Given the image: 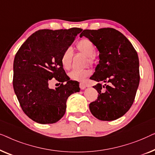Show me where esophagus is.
<instances>
[{"instance_id":"34e87169","label":"esophagus","mask_w":155,"mask_h":155,"mask_svg":"<svg viewBox=\"0 0 155 155\" xmlns=\"http://www.w3.org/2000/svg\"><path fill=\"white\" fill-rule=\"evenodd\" d=\"M79 87H80V88L81 89V90H84V89L87 87V85L85 84V83H80Z\"/></svg>"}]
</instances>
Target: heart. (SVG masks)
Returning <instances> with one entry per match:
<instances>
[{
  "mask_svg": "<svg viewBox=\"0 0 155 155\" xmlns=\"http://www.w3.org/2000/svg\"><path fill=\"white\" fill-rule=\"evenodd\" d=\"M77 48L80 53L87 56L88 61L90 63L93 62V56L95 55L96 49L95 45L92 41L88 38H83L77 43ZM73 52L71 48H68L63 52L62 57H61V64L63 68L65 69H70L72 61ZM91 71L89 69H81L78 70L74 69L69 73V77L70 79L75 81H84L90 75Z\"/></svg>",
  "mask_w": 155,
  "mask_h": 155,
  "instance_id": "heart-1",
  "label": "heart"
}]
</instances>
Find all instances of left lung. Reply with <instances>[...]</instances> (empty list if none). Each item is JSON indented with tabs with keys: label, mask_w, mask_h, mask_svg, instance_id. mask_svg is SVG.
Segmentation results:
<instances>
[{
	"label": "left lung",
	"mask_w": 155,
	"mask_h": 155,
	"mask_svg": "<svg viewBox=\"0 0 155 155\" xmlns=\"http://www.w3.org/2000/svg\"><path fill=\"white\" fill-rule=\"evenodd\" d=\"M82 36L99 51V64L90 77L99 83L93 86L99 94L89 104L91 112L101 121L116 120L129 110L136 97L140 82L138 54L128 38L112 28L86 29Z\"/></svg>",
	"instance_id": "obj_1"
}]
</instances>
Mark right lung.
I'll list each match as a JSON object with an SVG mask.
<instances>
[{
  "label": "right lung",
  "mask_w": 155,
  "mask_h": 155,
  "mask_svg": "<svg viewBox=\"0 0 155 155\" xmlns=\"http://www.w3.org/2000/svg\"><path fill=\"white\" fill-rule=\"evenodd\" d=\"M81 31L79 28L39 30L26 40L15 55V93L23 112L37 123L58 121L66 112L69 96L80 91L79 83L70 80L65 73L61 57ZM52 78L61 83L55 89L49 88Z\"/></svg>",
  "instance_id": "1"
}]
</instances>
